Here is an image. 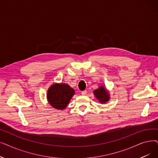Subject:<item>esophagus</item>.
Masks as SVG:
<instances>
[{"instance_id":"esophagus-1","label":"esophagus","mask_w":158,"mask_h":158,"mask_svg":"<svg viewBox=\"0 0 158 158\" xmlns=\"http://www.w3.org/2000/svg\"><path fill=\"white\" fill-rule=\"evenodd\" d=\"M86 93H87V91H86V90H83V91H82V92H81V94L83 95H86Z\"/></svg>"}]
</instances>
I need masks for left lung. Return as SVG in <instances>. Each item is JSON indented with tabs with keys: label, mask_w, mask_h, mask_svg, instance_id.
<instances>
[{
	"label": "left lung",
	"mask_w": 158,
	"mask_h": 158,
	"mask_svg": "<svg viewBox=\"0 0 158 158\" xmlns=\"http://www.w3.org/2000/svg\"><path fill=\"white\" fill-rule=\"evenodd\" d=\"M96 98L100 102H106L109 100V94L106 89L102 86H100L98 89H96L94 92Z\"/></svg>",
	"instance_id": "1"
}]
</instances>
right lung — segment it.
Masks as SVG:
<instances>
[{"mask_svg": "<svg viewBox=\"0 0 158 158\" xmlns=\"http://www.w3.org/2000/svg\"><path fill=\"white\" fill-rule=\"evenodd\" d=\"M74 93V90L69 85L54 84L48 90L47 98L53 108L63 110L67 106Z\"/></svg>", "mask_w": 158, "mask_h": 158, "instance_id": "obj_1", "label": "right lung"}]
</instances>
